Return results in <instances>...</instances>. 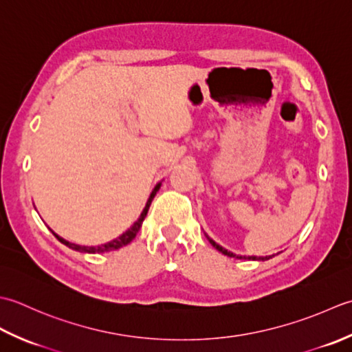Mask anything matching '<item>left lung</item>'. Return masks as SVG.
Listing matches in <instances>:
<instances>
[{
    "label": "left lung",
    "mask_w": 352,
    "mask_h": 352,
    "mask_svg": "<svg viewBox=\"0 0 352 352\" xmlns=\"http://www.w3.org/2000/svg\"><path fill=\"white\" fill-rule=\"evenodd\" d=\"M208 240H210L211 245H212L214 248H216V249L219 250V252L225 254V255H228V256H236V258H243V256H240V255H234L232 252H228L226 249H223V248H221V246H219L217 243H216V241H212L211 239H208ZM245 258H246V256H245ZM269 258H272V256H266V258H264V256H248V260H260V261H264V260H269Z\"/></svg>",
    "instance_id": "8db88e82"
}]
</instances>
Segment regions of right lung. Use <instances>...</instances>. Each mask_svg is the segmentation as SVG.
Instances as JSON below:
<instances>
[{"instance_id": "obj_1", "label": "right lung", "mask_w": 352, "mask_h": 352, "mask_svg": "<svg viewBox=\"0 0 352 352\" xmlns=\"http://www.w3.org/2000/svg\"><path fill=\"white\" fill-rule=\"evenodd\" d=\"M160 186H161V184H157V185L155 186V190L152 191V195H150V199H148V202H147V205H146V208H144V211H142L140 219L135 221V225H133L131 229H127V231H126L123 235H120L118 239L112 240V241H109V243H106V245L96 246V248H94V246H78V245H74V243H69V241H67V240L60 239V236L56 235L54 232H53V234L56 235V239L59 240L60 243H63V245H65V246H68V248H71V249H74V250H78V252H85V254H103V252H111V250H116V249L123 248V246L129 245V243H131V241L135 239L136 234H138L140 228H141V225H142V220L146 219L147 211H148V208H150V204H152V200H153V197H155V195H156V191L160 190Z\"/></svg>"}]
</instances>
